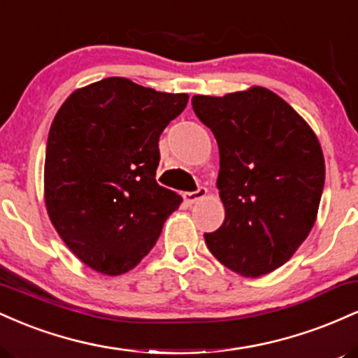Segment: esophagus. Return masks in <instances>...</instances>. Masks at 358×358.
<instances>
[{"label": "esophagus", "mask_w": 358, "mask_h": 358, "mask_svg": "<svg viewBox=\"0 0 358 358\" xmlns=\"http://www.w3.org/2000/svg\"><path fill=\"white\" fill-rule=\"evenodd\" d=\"M205 195H207V188L199 187L195 192H187V193H183V199H185V202H187V203H195L196 200L203 199Z\"/></svg>", "instance_id": "1"}]
</instances>
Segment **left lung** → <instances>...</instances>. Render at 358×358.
<instances>
[{
  "label": "left lung",
  "instance_id": "left-lung-1",
  "mask_svg": "<svg viewBox=\"0 0 358 358\" xmlns=\"http://www.w3.org/2000/svg\"><path fill=\"white\" fill-rule=\"evenodd\" d=\"M196 117L219 145L217 188L225 220L205 244L224 266L257 278L289 261L310 234L324 185V159L306 121L264 87L193 96Z\"/></svg>",
  "mask_w": 358,
  "mask_h": 358
}]
</instances>
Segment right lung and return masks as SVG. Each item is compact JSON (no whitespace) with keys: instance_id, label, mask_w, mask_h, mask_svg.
I'll return each mask as SVG.
<instances>
[{"instance_id":"right-lung-1","label":"right lung","mask_w":358,"mask_h":358,"mask_svg":"<svg viewBox=\"0 0 358 358\" xmlns=\"http://www.w3.org/2000/svg\"><path fill=\"white\" fill-rule=\"evenodd\" d=\"M187 102V94L109 77L72 92L53 119L45 205L62 241L97 273L139 264L182 203L155 176L159 134Z\"/></svg>"}]
</instances>
